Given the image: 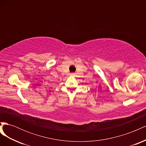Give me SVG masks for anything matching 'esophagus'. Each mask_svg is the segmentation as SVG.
<instances>
[{
  "mask_svg": "<svg viewBox=\"0 0 146 146\" xmlns=\"http://www.w3.org/2000/svg\"><path fill=\"white\" fill-rule=\"evenodd\" d=\"M70 76H74L75 74H74V73H71V74H70Z\"/></svg>",
  "mask_w": 146,
  "mask_h": 146,
  "instance_id": "1",
  "label": "esophagus"
}]
</instances>
